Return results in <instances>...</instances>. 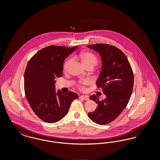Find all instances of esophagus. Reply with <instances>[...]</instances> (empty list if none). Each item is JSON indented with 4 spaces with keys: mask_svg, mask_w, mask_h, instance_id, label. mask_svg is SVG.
Instances as JSON below:
<instances>
[{
    "mask_svg": "<svg viewBox=\"0 0 160 160\" xmlns=\"http://www.w3.org/2000/svg\"><path fill=\"white\" fill-rule=\"evenodd\" d=\"M80 98L82 99H83L84 100H89V97L88 95H81L80 97Z\"/></svg>",
    "mask_w": 160,
    "mask_h": 160,
    "instance_id": "esophagus-1",
    "label": "esophagus"
}]
</instances>
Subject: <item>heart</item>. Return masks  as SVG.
<instances>
[{
    "label": "heart",
    "mask_w": 160,
    "mask_h": 160,
    "mask_svg": "<svg viewBox=\"0 0 160 160\" xmlns=\"http://www.w3.org/2000/svg\"><path fill=\"white\" fill-rule=\"evenodd\" d=\"M77 58L81 61L85 68L89 66L94 67L97 64V62H98L97 57L93 54L88 52H84L81 53L77 56ZM71 62H72L71 59H69L65 62L63 65V70L65 71H67L68 69ZM88 83H89L88 81H84L83 82H81L79 84L78 86L82 89L83 88L84 85L88 84Z\"/></svg>",
    "instance_id": "obj_1"
}]
</instances>
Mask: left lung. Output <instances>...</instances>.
Listing matches in <instances>:
<instances>
[{
	"label": "left lung",
	"mask_w": 160,
	"mask_h": 160,
	"mask_svg": "<svg viewBox=\"0 0 160 160\" xmlns=\"http://www.w3.org/2000/svg\"><path fill=\"white\" fill-rule=\"evenodd\" d=\"M87 47L101 56L102 66L96 84L106 95L101 101L95 95L90 97L98 106L88 117L97 124L106 125L114 121L127 106L133 89V72L127 58L119 48L105 44Z\"/></svg>",
	"instance_id": "obj_1"
}]
</instances>
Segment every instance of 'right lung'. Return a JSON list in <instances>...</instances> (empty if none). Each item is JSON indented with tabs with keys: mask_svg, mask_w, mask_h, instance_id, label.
Wrapping results in <instances>:
<instances>
[{
	"mask_svg": "<svg viewBox=\"0 0 160 160\" xmlns=\"http://www.w3.org/2000/svg\"><path fill=\"white\" fill-rule=\"evenodd\" d=\"M77 48L51 46L39 50L28 62L24 72V92L32 109L44 122L55 123L68 112L78 95L56 90L55 78L62 76L64 60Z\"/></svg>",
	"mask_w": 160,
	"mask_h": 160,
	"instance_id": "1",
	"label": "right lung"
}]
</instances>
